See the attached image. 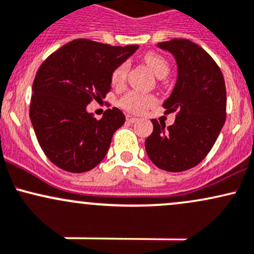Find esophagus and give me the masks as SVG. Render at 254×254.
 I'll return each instance as SVG.
<instances>
[{"instance_id": "1", "label": "esophagus", "mask_w": 254, "mask_h": 254, "mask_svg": "<svg viewBox=\"0 0 254 254\" xmlns=\"http://www.w3.org/2000/svg\"><path fill=\"white\" fill-rule=\"evenodd\" d=\"M126 120L128 122H135V121H138V118H135V116H133V115H127L126 116Z\"/></svg>"}]
</instances>
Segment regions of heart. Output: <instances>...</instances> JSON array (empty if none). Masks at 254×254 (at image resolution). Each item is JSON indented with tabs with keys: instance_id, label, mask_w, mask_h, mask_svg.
<instances>
[{
	"instance_id": "heart-1",
	"label": "heart",
	"mask_w": 254,
	"mask_h": 254,
	"mask_svg": "<svg viewBox=\"0 0 254 254\" xmlns=\"http://www.w3.org/2000/svg\"><path fill=\"white\" fill-rule=\"evenodd\" d=\"M145 62L158 78H163L169 73V64L163 56L155 53H149L145 55ZM128 73V64H122L114 69L112 74V82L115 86H121L125 84ZM156 103V97L147 93H141L139 91H129L120 99V105L125 110L130 113H139Z\"/></svg>"
}]
</instances>
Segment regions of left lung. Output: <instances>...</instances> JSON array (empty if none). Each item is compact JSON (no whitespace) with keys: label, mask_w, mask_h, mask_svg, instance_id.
I'll list each match as a JSON object with an SVG mask.
<instances>
[{"label":"left lung","mask_w":254,"mask_h":254,"mask_svg":"<svg viewBox=\"0 0 254 254\" xmlns=\"http://www.w3.org/2000/svg\"><path fill=\"white\" fill-rule=\"evenodd\" d=\"M176 59L178 81L163 103L165 113H176L165 128L151 120L153 132L145 149L156 167L178 173L195 167L206 157L226 121L227 92L223 74L209 54L184 38L158 43Z\"/></svg>","instance_id":"obj_1"}]
</instances>
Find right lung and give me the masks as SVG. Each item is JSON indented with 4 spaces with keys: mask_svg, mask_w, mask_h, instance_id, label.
<instances>
[{
    "mask_svg": "<svg viewBox=\"0 0 254 254\" xmlns=\"http://www.w3.org/2000/svg\"><path fill=\"white\" fill-rule=\"evenodd\" d=\"M136 49L138 45L113 47L79 38L41 64L32 85L30 119L42 150L56 167L84 173L105 157L125 115L113 108L97 120L86 107L105 98L114 69Z\"/></svg>",
    "mask_w": 254,
    "mask_h": 254,
    "instance_id": "1",
    "label": "right lung"
}]
</instances>
